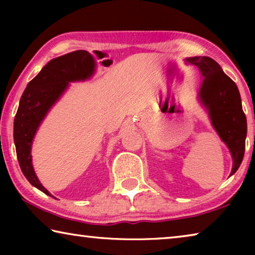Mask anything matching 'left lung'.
Instances as JSON below:
<instances>
[{"label":"left lung","mask_w":255,"mask_h":255,"mask_svg":"<svg viewBox=\"0 0 255 255\" xmlns=\"http://www.w3.org/2000/svg\"><path fill=\"white\" fill-rule=\"evenodd\" d=\"M188 62L199 68L204 76L200 99L209 111L216 131L231 150L233 157L231 175H233L243 161L248 131L247 117L242 108L239 89L213 58L207 56L190 57Z\"/></svg>","instance_id":"8db88e82"}]
</instances>
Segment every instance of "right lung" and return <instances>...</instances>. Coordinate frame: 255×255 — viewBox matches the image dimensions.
Instances as JSON below:
<instances>
[{
    "mask_svg": "<svg viewBox=\"0 0 255 255\" xmlns=\"http://www.w3.org/2000/svg\"><path fill=\"white\" fill-rule=\"evenodd\" d=\"M94 72V60L86 50H75L51 59L29 82L14 117L13 137L16 156L23 175L33 187L51 196L34 174L31 145L34 133L50 107L62 96L68 82L85 80ZM53 197V196H51Z\"/></svg>",
    "mask_w": 255,
    "mask_h": 255,
    "instance_id": "right-lung-1",
    "label": "right lung"
}]
</instances>
